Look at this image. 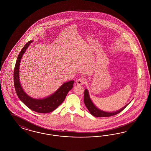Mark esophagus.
<instances>
[{"instance_id":"1","label":"esophagus","mask_w":151,"mask_h":151,"mask_svg":"<svg viewBox=\"0 0 151 151\" xmlns=\"http://www.w3.org/2000/svg\"><path fill=\"white\" fill-rule=\"evenodd\" d=\"M76 83L78 85H83V84H84V80L82 79H78V80H76Z\"/></svg>"}]
</instances>
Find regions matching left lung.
I'll use <instances>...</instances> for the list:
<instances>
[{"label":"left lung","instance_id":"left-lung-1","mask_svg":"<svg viewBox=\"0 0 151 151\" xmlns=\"http://www.w3.org/2000/svg\"><path fill=\"white\" fill-rule=\"evenodd\" d=\"M131 101L128 104L125 105L123 108H122V109H121L117 111H115L114 112H107V111L101 110L100 109L97 108L93 103L92 100L91 99L88 89H86L85 91H84V102L85 105L86 106V108L89 110V113L93 116H96V117H106V116H110L116 115V114L119 113L120 112H121L122 110L129 104V103L131 102Z\"/></svg>","mask_w":151,"mask_h":151}]
</instances>
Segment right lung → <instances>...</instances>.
I'll list each match as a JSON object with an SVG mask.
<instances>
[{
    "instance_id": "1",
    "label": "right lung",
    "mask_w": 151,
    "mask_h": 151,
    "mask_svg": "<svg viewBox=\"0 0 151 151\" xmlns=\"http://www.w3.org/2000/svg\"><path fill=\"white\" fill-rule=\"evenodd\" d=\"M33 42V41H30L25 45L17 58L14 73V88L19 99L28 108L37 113H48L56 109L64 101L68 92L73 87L74 80L64 83L54 93L43 99H33L26 93L20 82L19 68L24 54Z\"/></svg>"
}]
</instances>
